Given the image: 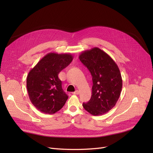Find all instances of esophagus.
Returning <instances> with one entry per match:
<instances>
[{
	"mask_svg": "<svg viewBox=\"0 0 153 153\" xmlns=\"http://www.w3.org/2000/svg\"><path fill=\"white\" fill-rule=\"evenodd\" d=\"M73 94H79V91H78V90H76L75 92H73Z\"/></svg>",
	"mask_w": 153,
	"mask_h": 153,
	"instance_id": "obj_1",
	"label": "esophagus"
}]
</instances>
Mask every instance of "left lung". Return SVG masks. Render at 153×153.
Segmentation results:
<instances>
[{
	"label": "left lung",
	"mask_w": 153,
	"mask_h": 153,
	"mask_svg": "<svg viewBox=\"0 0 153 153\" xmlns=\"http://www.w3.org/2000/svg\"><path fill=\"white\" fill-rule=\"evenodd\" d=\"M79 59L89 70L93 83L91 98L83 106L93 115L107 113L116 104L122 90V77L117 64L97 47L84 51Z\"/></svg>",
	"instance_id": "obj_1"
}]
</instances>
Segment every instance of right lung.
<instances>
[{"label":"right lung","instance_id":"add662e5","mask_svg":"<svg viewBox=\"0 0 153 153\" xmlns=\"http://www.w3.org/2000/svg\"><path fill=\"white\" fill-rule=\"evenodd\" d=\"M73 59L70 53L51 52L30 69L27 77V89L31 103L40 112L55 114L66 103L68 96L58 75Z\"/></svg>","mask_w":153,"mask_h":153}]
</instances>
